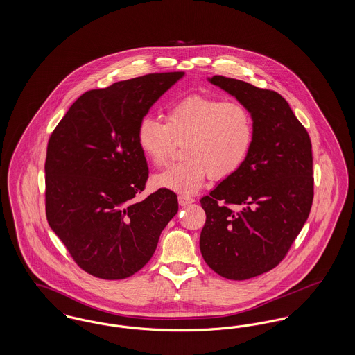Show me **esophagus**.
Returning <instances> with one entry per match:
<instances>
[{"instance_id": "obj_1", "label": "esophagus", "mask_w": 355, "mask_h": 355, "mask_svg": "<svg viewBox=\"0 0 355 355\" xmlns=\"http://www.w3.org/2000/svg\"><path fill=\"white\" fill-rule=\"evenodd\" d=\"M178 202H180L181 206H187V205L194 202V200H193V198H189V197H186V196H180V197H178Z\"/></svg>"}]
</instances>
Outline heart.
<instances>
[{"mask_svg": "<svg viewBox=\"0 0 355 355\" xmlns=\"http://www.w3.org/2000/svg\"><path fill=\"white\" fill-rule=\"evenodd\" d=\"M254 141L250 112L239 102L190 94L171 103L165 122L144 117L137 129V144L155 166L168 162L175 142H186V161L154 175L153 182L181 196L201 190L206 178L225 180L246 162Z\"/></svg>", "mask_w": 355, "mask_h": 355, "instance_id": "obj_1", "label": "heart"}]
</instances>
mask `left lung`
I'll return each mask as SVG.
<instances>
[{
    "label": "left lung",
    "instance_id": "8db88e82",
    "mask_svg": "<svg viewBox=\"0 0 355 355\" xmlns=\"http://www.w3.org/2000/svg\"><path fill=\"white\" fill-rule=\"evenodd\" d=\"M207 80L253 119L246 162L201 198L205 262L220 277L243 281L274 269L304 227L314 196L311 142L277 92L223 76Z\"/></svg>",
    "mask_w": 355,
    "mask_h": 355
}]
</instances>
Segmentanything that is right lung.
I'll return each mask as SVG.
<instances>
[{"instance_id": "obj_1", "label": "right lung", "mask_w": 355, "mask_h": 355, "mask_svg": "<svg viewBox=\"0 0 355 355\" xmlns=\"http://www.w3.org/2000/svg\"><path fill=\"white\" fill-rule=\"evenodd\" d=\"M184 76L154 73L89 90L51 133L46 218L76 263L94 277L122 279L141 270L178 211L175 193L165 189L135 201L149 177L137 129Z\"/></svg>"}]
</instances>
